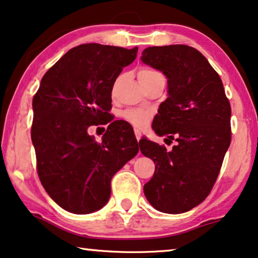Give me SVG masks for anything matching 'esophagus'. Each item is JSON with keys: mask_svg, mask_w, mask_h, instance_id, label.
<instances>
[{"mask_svg": "<svg viewBox=\"0 0 258 258\" xmlns=\"http://www.w3.org/2000/svg\"><path fill=\"white\" fill-rule=\"evenodd\" d=\"M135 136H136V140H137L138 142H140L141 137H142V133H141L138 129H135Z\"/></svg>", "mask_w": 258, "mask_h": 258, "instance_id": "obj_1", "label": "esophagus"}]
</instances>
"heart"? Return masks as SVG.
I'll list each match as a JSON object with an SVG mask.
<instances>
[{
  "instance_id": "1",
  "label": "heart",
  "mask_w": 258,
  "mask_h": 258,
  "mask_svg": "<svg viewBox=\"0 0 258 258\" xmlns=\"http://www.w3.org/2000/svg\"><path fill=\"white\" fill-rule=\"evenodd\" d=\"M157 73L154 70L150 69H142L138 75H150ZM123 116L125 117L126 121H129L130 123L134 124L137 128H143L150 122V118H151V113L148 112L145 109H128L123 113Z\"/></svg>"
}]
</instances>
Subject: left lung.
I'll list each match as a JSON object with an SVG mask.
<instances>
[{
  "mask_svg": "<svg viewBox=\"0 0 258 258\" xmlns=\"http://www.w3.org/2000/svg\"><path fill=\"white\" fill-rule=\"evenodd\" d=\"M141 60L167 78L168 97L152 128L177 142L167 152L146 138L140 141L141 152L156 165L145 197L160 212H187L208 197L220 172L231 144V105L219 75L192 47H149Z\"/></svg>",
  "mask_w": 258,
  "mask_h": 258,
  "instance_id": "left-lung-1",
  "label": "left lung"
}]
</instances>
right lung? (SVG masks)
<instances>
[{
	"instance_id": "1",
	"label": "right lung",
	"mask_w": 258,
	"mask_h": 258,
	"mask_svg": "<svg viewBox=\"0 0 258 258\" xmlns=\"http://www.w3.org/2000/svg\"><path fill=\"white\" fill-rule=\"evenodd\" d=\"M137 50L99 43L75 47L43 75L33 97L31 138L38 175L66 211L88 215L105 207L114 174L138 153L124 121L112 122L100 144L88 133L109 117L114 83Z\"/></svg>"
}]
</instances>
